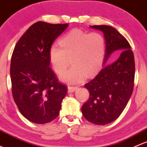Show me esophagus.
Wrapping results in <instances>:
<instances>
[{
  "label": "esophagus",
  "mask_w": 147,
  "mask_h": 147,
  "mask_svg": "<svg viewBox=\"0 0 147 147\" xmlns=\"http://www.w3.org/2000/svg\"><path fill=\"white\" fill-rule=\"evenodd\" d=\"M77 88H78V86H68V92H69V93H73L74 90Z\"/></svg>",
  "instance_id": "esophagus-1"
}]
</instances>
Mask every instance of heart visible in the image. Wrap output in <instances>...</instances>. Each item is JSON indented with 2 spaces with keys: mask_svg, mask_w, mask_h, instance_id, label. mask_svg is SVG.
Instances as JSON below:
<instances>
[{
  "mask_svg": "<svg viewBox=\"0 0 147 147\" xmlns=\"http://www.w3.org/2000/svg\"><path fill=\"white\" fill-rule=\"evenodd\" d=\"M60 47L52 45L49 51L51 67L57 74L63 73L69 63L73 66L60 78L68 83H77L95 75L102 68L106 54V44L99 32H86L74 29L59 41Z\"/></svg>",
  "mask_w": 147,
  "mask_h": 147,
  "instance_id": "obj_1",
  "label": "heart"
}]
</instances>
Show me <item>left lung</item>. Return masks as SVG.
<instances>
[{"instance_id":"8db88e82","label":"left lung","mask_w":147,"mask_h":147,"mask_svg":"<svg viewBox=\"0 0 147 147\" xmlns=\"http://www.w3.org/2000/svg\"><path fill=\"white\" fill-rule=\"evenodd\" d=\"M90 28L104 34L106 44L104 63L112 53L121 51L115 62L104 67L84 85L90 96L81 107L83 115L92 123L104 125L118 118L126 107L134 89L135 63L129 42L117 30L107 25Z\"/></svg>"}]
</instances>
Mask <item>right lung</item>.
Instances as JSON below:
<instances>
[{
	"label": "right lung",
	"mask_w": 147,
	"mask_h": 147,
	"mask_svg": "<svg viewBox=\"0 0 147 147\" xmlns=\"http://www.w3.org/2000/svg\"><path fill=\"white\" fill-rule=\"evenodd\" d=\"M69 24L35 22L16 44L10 63L13 99L21 114L32 122L45 124L59 114L67 93L49 67L53 42Z\"/></svg>",
	"instance_id": "add662e5"
}]
</instances>
